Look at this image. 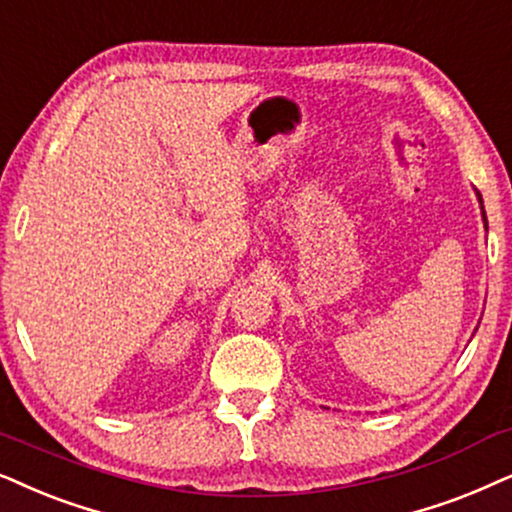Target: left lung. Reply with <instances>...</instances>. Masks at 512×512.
<instances>
[{
	"label": "left lung",
	"instance_id": "obj_1",
	"mask_svg": "<svg viewBox=\"0 0 512 512\" xmlns=\"http://www.w3.org/2000/svg\"><path fill=\"white\" fill-rule=\"evenodd\" d=\"M480 202H482V199H480ZM482 214H484V211H482ZM484 225H487V216H484Z\"/></svg>",
	"mask_w": 512,
	"mask_h": 512
}]
</instances>
